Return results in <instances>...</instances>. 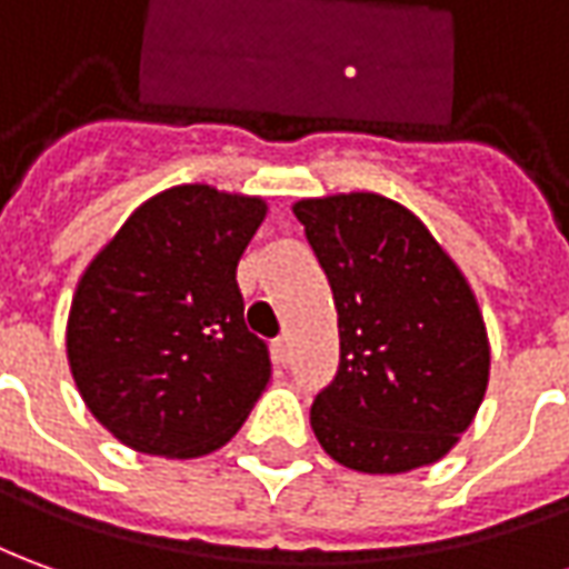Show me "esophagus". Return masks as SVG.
Here are the masks:
<instances>
[{"mask_svg": "<svg viewBox=\"0 0 569 569\" xmlns=\"http://www.w3.org/2000/svg\"><path fill=\"white\" fill-rule=\"evenodd\" d=\"M272 356H276L278 366H284V362L291 359V337L288 335L276 337V340H272Z\"/></svg>", "mask_w": 569, "mask_h": 569, "instance_id": "obj_1", "label": "esophagus"}]
</instances>
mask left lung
<instances>
[{"instance_id": "left-lung-1", "label": "left lung", "mask_w": 569, "mask_h": 569, "mask_svg": "<svg viewBox=\"0 0 569 569\" xmlns=\"http://www.w3.org/2000/svg\"><path fill=\"white\" fill-rule=\"evenodd\" d=\"M335 291L340 366L312 402L337 465L406 473L440 461L489 383L487 325L468 278L402 203L350 191L293 203Z\"/></svg>"}]
</instances>
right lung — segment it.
Masks as SVG:
<instances>
[{"label": "right lung", "instance_id": "right-lung-1", "mask_svg": "<svg viewBox=\"0 0 569 569\" xmlns=\"http://www.w3.org/2000/svg\"><path fill=\"white\" fill-rule=\"evenodd\" d=\"M262 219V198L167 188L86 266L68 316L70 375L129 449L207 456L262 397L272 362L234 281Z\"/></svg>", "mask_w": 569, "mask_h": 569}]
</instances>
